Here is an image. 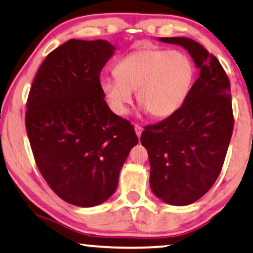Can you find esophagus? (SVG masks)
Wrapping results in <instances>:
<instances>
[{
    "label": "esophagus",
    "mask_w": 253,
    "mask_h": 253,
    "mask_svg": "<svg viewBox=\"0 0 253 253\" xmlns=\"http://www.w3.org/2000/svg\"><path fill=\"white\" fill-rule=\"evenodd\" d=\"M134 129H135V133H136L137 137L141 136V133H142V127L140 126V125H137V124L134 125Z\"/></svg>",
    "instance_id": "1"
}]
</instances>
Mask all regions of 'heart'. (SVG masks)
Listing matches in <instances>:
<instances>
[{
  "label": "heart",
  "instance_id": "obj_1",
  "mask_svg": "<svg viewBox=\"0 0 253 253\" xmlns=\"http://www.w3.org/2000/svg\"><path fill=\"white\" fill-rule=\"evenodd\" d=\"M116 75L100 79L101 91L114 113L126 114L136 91L142 111L162 119L183 105L193 84L194 66L181 51L148 47L125 56L117 64Z\"/></svg>",
  "mask_w": 253,
  "mask_h": 253
}]
</instances>
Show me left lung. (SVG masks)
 Returning a JSON list of instances; mask_svg holds the SVG:
<instances>
[{"label":"left lung","mask_w":253,"mask_h":253,"mask_svg":"<svg viewBox=\"0 0 253 253\" xmlns=\"http://www.w3.org/2000/svg\"><path fill=\"white\" fill-rule=\"evenodd\" d=\"M158 41L183 47L200 70L180 110L146 126L140 137L153 194L171 206H188L209 191L224 164L233 129L230 82L218 59L194 40Z\"/></svg>","instance_id":"obj_1"}]
</instances>
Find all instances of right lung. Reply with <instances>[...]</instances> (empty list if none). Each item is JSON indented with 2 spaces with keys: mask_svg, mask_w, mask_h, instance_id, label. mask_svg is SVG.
<instances>
[{
  "mask_svg": "<svg viewBox=\"0 0 253 253\" xmlns=\"http://www.w3.org/2000/svg\"><path fill=\"white\" fill-rule=\"evenodd\" d=\"M114 51L104 40H70L44 59L29 93L25 126L37 167L57 196L77 207L99 206L114 194L139 141L100 87Z\"/></svg>",
  "mask_w": 253,
  "mask_h": 253,
  "instance_id": "add662e5",
  "label": "right lung"
}]
</instances>
